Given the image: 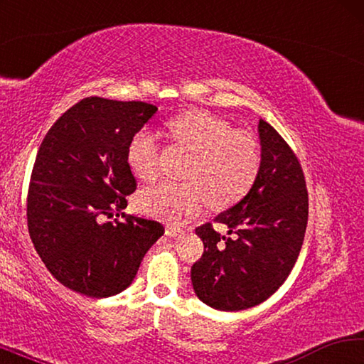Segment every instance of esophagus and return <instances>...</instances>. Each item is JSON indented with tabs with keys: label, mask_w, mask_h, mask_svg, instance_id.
Instances as JSON below:
<instances>
[{
	"label": "esophagus",
	"mask_w": 364,
	"mask_h": 364,
	"mask_svg": "<svg viewBox=\"0 0 364 364\" xmlns=\"http://www.w3.org/2000/svg\"><path fill=\"white\" fill-rule=\"evenodd\" d=\"M183 232V230L180 226H176V225H167L165 226V234H167V236H180V234Z\"/></svg>",
	"instance_id": "obj_1"
}]
</instances>
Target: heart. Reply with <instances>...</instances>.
I'll return each mask as SVG.
<instances>
[{
  "label": "heart",
  "mask_w": 364,
  "mask_h": 364,
  "mask_svg": "<svg viewBox=\"0 0 364 364\" xmlns=\"http://www.w3.org/2000/svg\"><path fill=\"white\" fill-rule=\"evenodd\" d=\"M171 133L184 151L193 152L184 167L186 181H162L139 196L144 212L180 220L208 204L225 210L242 199L257 180L262 164L258 139L250 132L204 109H193L170 122ZM128 164L139 178L156 180L162 168V149L156 133L139 130L128 144Z\"/></svg>",
  "instance_id": "obj_1"
}]
</instances>
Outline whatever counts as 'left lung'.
I'll return each instance as SVG.
<instances>
[{
  "instance_id": "1",
  "label": "left lung",
  "mask_w": 364,
  "mask_h": 364,
  "mask_svg": "<svg viewBox=\"0 0 364 364\" xmlns=\"http://www.w3.org/2000/svg\"><path fill=\"white\" fill-rule=\"evenodd\" d=\"M262 164L257 180L236 205L196 228L204 254L191 268L194 292L223 311L255 306L278 291L304 244L308 193L301 165L268 122L258 123Z\"/></svg>"
}]
</instances>
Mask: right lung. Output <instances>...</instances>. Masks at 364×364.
Returning <instances> with one entry per match:
<instances>
[{"instance_id":"1","label":"right lung","mask_w":364,"mask_h":364,"mask_svg":"<svg viewBox=\"0 0 364 364\" xmlns=\"http://www.w3.org/2000/svg\"><path fill=\"white\" fill-rule=\"evenodd\" d=\"M156 112L141 101L85 97L43 139L27 194L28 232L49 273L73 292L101 299L125 291L165 231L122 212L136 189L128 144Z\"/></svg>"}]
</instances>
